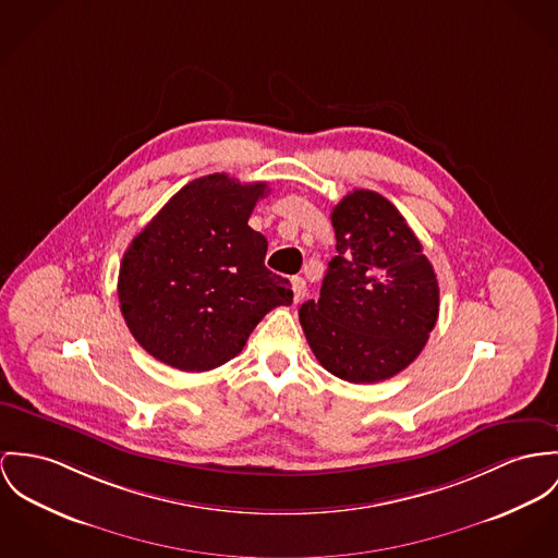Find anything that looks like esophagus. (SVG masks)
Here are the masks:
<instances>
[{
    "instance_id": "obj_1",
    "label": "esophagus",
    "mask_w": 558,
    "mask_h": 558,
    "mask_svg": "<svg viewBox=\"0 0 558 558\" xmlns=\"http://www.w3.org/2000/svg\"><path fill=\"white\" fill-rule=\"evenodd\" d=\"M291 287H293V300H295V303H300L305 298V293H307V287H305L303 278H293Z\"/></svg>"
}]
</instances>
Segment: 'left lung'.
Here are the masks:
<instances>
[{
    "mask_svg": "<svg viewBox=\"0 0 558 558\" xmlns=\"http://www.w3.org/2000/svg\"><path fill=\"white\" fill-rule=\"evenodd\" d=\"M338 255L320 298L300 307L318 363L354 385L383 383L425 348L439 314V287L423 244L380 193L356 189L331 213Z\"/></svg>",
    "mask_w": 558,
    "mask_h": 558,
    "instance_id": "1",
    "label": "left lung"
}]
</instances>
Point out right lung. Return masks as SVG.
Here are the masks:
<instances>
[{
  "instance_id": "obj_1",
  "label": "right lung",
  "mask_w": 558,
  "mask_h": 558,
  "mask_svg": "<svg viewBox=\"0 0 558 558\" xmlns=\"http://www.w3.org/2000/svg\"><path fill=\"white\" fill-rule=\"evenodd\" d=\"M265 182L210 173L182 186L129 244L119 301L131 336L180 372H208L242 352L260 318L291 305L248 227Z\"/></svg>"
}]
</instances>
